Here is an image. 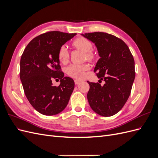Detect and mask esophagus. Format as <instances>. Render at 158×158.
Segmentation results:
<instances>
[{"label": "esophagus", "mask_w": 158, "mask_h": 158, "mask_svg": "<svg viewBox=\"0 0 158 158\" xmlns=\"http://www.w3.org/2000/svg\"><path fill=\"white\" fill-rule=\"evenodd\" d=\"M81 82H82V80H74V83L76 85L80 84Z\"/></svg>", "instance_id": "esophagus-1"}]
</instances>
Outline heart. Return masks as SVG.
<instances>
[{"label":"heart","mask_w":158,"mask_h":158,"mask_svg":"<svg viewBox=\"0 0 158 158\" xmlns=\"http://www.w3.org/2000/svg\"><path fill=\"white\" fill-rule=\"evenodd\" d=\"M72 44L82 51L84 52L85 57L88 60H92L94 58V55L92 51V44L89 40L83 37H80L73 41ZM58 58L59 61L62 63H65L68 61L69 58V52L67 47L65 45H62L58 52ZM89 69V66L88 64L84 63L82 64H73L68 66L66 69L67 74L71 77L81 79L84 77L85 72Z\"/></svg>","instance_id":"heart-1"}]
</instances>
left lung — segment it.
<instances>
[{"label": "left lung", "mask_w": 158, "mask_h": 158, "mask_svg": "<svg viewBox=\"0 0 158 158\" xmlns=\"http://www.w3.org/2000/svg\"><path fill=\"white\" fill-rule=\"evenodd\" d=\"M94 43L100 59L94 69L106 83L88 82L87 98L91 108L99 115L110 117L125 106L135 78V60L128 47L120 38L96 31L82 34Z\"/></svg>", "instance_id": "1"}]
</instances>
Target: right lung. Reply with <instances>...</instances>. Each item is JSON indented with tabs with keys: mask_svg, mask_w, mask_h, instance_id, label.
Returning a JSON list of instances; mask_svg holds the SVG:
<instances>
[{
	"mask_svg": "<svg viewBox=\"0 0 158 158\" xmlns=\"http://www.w3.org/2000/svg\"><path fill=\"white\" fill-rule=\"evenodd\" d=\"M75 35L59 31L42 33L33 38L22 55L20 77L23 91L32 107L42 114H58L69 102L74 82L64 77L58 52ZM54 79L60 80L58 87L52 85Z\"/></svg>",
	"mask_w": 158,
	"mask_h": 158,
	"instance_id": "1",
	"label": "right lung"
}]
</instances>
